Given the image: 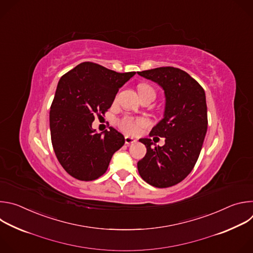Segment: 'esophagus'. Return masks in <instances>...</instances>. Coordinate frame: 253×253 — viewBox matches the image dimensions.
<instances>
[{"label":"esophagus","instance_id":"1","mask_svg":"<svg viewBox=\"0 0 253 253\" xmlns=\"http://www.w3.org/2000/svg\"><path fill=\"white\" fill-rule=\"evenodd\" d=\"M136 139L133 138V137H130V136H125V143L127 144V145H130V144H134L136 143Z\"/></svg>","mask_w":253,"mask_h":253}]
</instances>
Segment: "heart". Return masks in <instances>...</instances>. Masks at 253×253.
Masks as SVG:
<instances>
[{
  "instance_id": "obj_1",
  "label": "heart",
  "mask_w": 253,
  "mask_h": 253,
  "mask_svg": "<svg viewBox=\"0 0 253 253\" xmlns=\"http://www.w3.org/2000/svg\"><path fill=\"white\" fill-rule=\"evenodd\" d=\"M138 92H139L140 97H143L145 95H152L155 97V95H156L155 90L148 84H140L138 86ZM144 124H145V121H144L143 119L134 118L131 116H124L117 121V125L119 126V128L129 134L137 133L139 127L143 126Z\"/></svg>"
}]
</instances>
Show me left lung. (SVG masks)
Wrapping results in <instances>:
<instances>
[{
	"label": "left lung",
	"instance_id": "8db88e82",
	"mask_svg": "<svg viewBox=\"0 0 253 253\" xmlns=\"http://www.w3.org/2000/svg\"><path fill=\"white\" fill-rule=\"evenodd\" d=\"M138 74L160 85L166 98L164 117L149 134L165 138V144L160 147L151 139L139 140L147 152L137 163L138 172L154 187H171L187 177L199 157L208 124L205 92L178 68L160 67Z\"/></svg>",
	"mask_w": 253,
	"mask_h": 253
}]
</instances>
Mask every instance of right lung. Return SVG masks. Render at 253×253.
<instances>
[{"label": "right lung", "instance_id": "obj_1", "mask_svg": "<svg viewBox=\"0 0 253 253\" xmlns=\"http://www.w3.org/2000/svg\"><path fill=\"white\" fill-rule=\"evenodd\" d=\"M135 74L84 62L59 80L50 110L51 140L58 161L72 177L81 181L99 178L124 145L117 130L109 127L96 133L92 123L108 111L119 88Z\"/></svg>", "mask_w": 253, "mask_h": 253}]
</instances>
